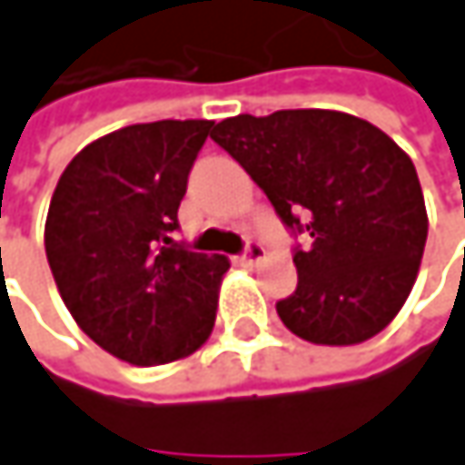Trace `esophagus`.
<instances>
[{
    "label": "esophagus",
    "mask_w": 465,
    "mask_h": 465,
    "mask_svg": "<svg viewBox=\"0 0 465 465\" xmlns=\"http://www.w3.org/2000/svg\"><path fill=\"white\" fill-rule=\"evenodd\" d=\"M263 258H266V247L258 244V242H250L247 250H244V255H239V263L242 266H258Z\"/></svg>",
    "instance_id": "obj_1"
}]
</instances>
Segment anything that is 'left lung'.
I'll return each mask as SVG.
<instances>
[{
  "label": "left lung",
  "mask_w": 465,
  "mask_h": 465,
  "mask_svg": "<svg viewBox=\"0 0 465 465\" xmlns=\"http://www.w3.org/2000/svg\"><path fill=\"white\" fill-rule=\"evenodd\" d=\"M210 138L263 189L287 226H303L298 287L276 303L290 332L317 346H357L386 330L418 279L429 215L412 159L346 111L239 114Z\"/></svg>",
  "instance_id": "1"
}]
</instances>
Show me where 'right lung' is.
I'll list each match as a JSON object with an SVG mask.
<instances>
[{"label":"right lung","instance_id":"obj_1","mask_svg":"<svg viewBox=\"0 0 465 465\" xmlns=\"http://www.w3.org/2000/svg\"><path fill=\"white\" fill-rule=\"evenodd\" d=\"M210 119L130 124L82 148L53 191L45 252L68 314L111 357L156 367L199 351L226 255L178 247V207Z\"/></svg>","mask_w":465,"mask_h":465}]
</instances>
